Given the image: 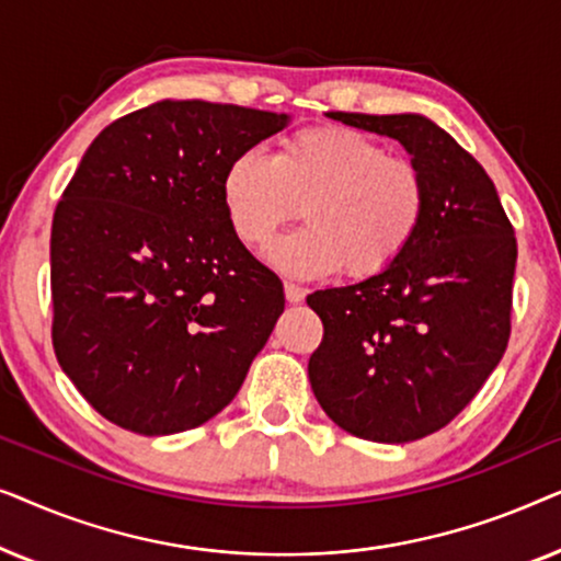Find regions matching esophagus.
I'll return each instance as SVG.
<instances>
[{
    "instance_id": "obj_1",
    "label": "esophagus",
    "mask_w": 561,
    "mask_h": 561,
    "mask_svg": "<svg viewBox=\"0 0 561 561\" xmlns=\"http://www.w3.org/2000/svg\"><path fill=\"white\" fill-rule=\"evenodd\" d=\"M286 298H288V304H301L304 298H306V288H301V286H296V283H286Z\"/></svg>"
}]
</instances>
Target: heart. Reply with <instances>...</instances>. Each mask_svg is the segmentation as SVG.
I'll return each instance as SVG.
<instances>
[{"label":"heart","instance_id":"b5f03b06","mask_svg":"<svg viewBox=\"0 0 561 561\" xmlns=\"http://www.w3.org/2000/svg\"><path fill=\"white\" fill-rule=\"evenodd\" d=\"M221 209L250 248L271 242L304 204L306 225L280 237L267 260L283 273L317 278L340 271L373 278L403 257L426 217V181L409 158L350 127H309L271 156L237 152L219 181Z\"/></svg>","mask_w":561,"mask_h":561}]
</instances>
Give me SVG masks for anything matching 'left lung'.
I'll return each instance as SVG.
<instances>
[{"label": "left lung", "mask_w": 561, "mask_h": 561, "mask_svg": "<svg viewBox=\"0 0 561 561\" xmlns=\"http://www.w3.org/2000/svg\"><path fill=\"white\" fill-rule=\"evenodd\" d=\"M327 117L401 142L424 173L426 217L386 273L306 298L324 324L311 390L352 436L416 442L478 396L508 347L516 237L485 168L432 119Z\"/></svg>", "instance_id": "8db88e82"}]
</instances>
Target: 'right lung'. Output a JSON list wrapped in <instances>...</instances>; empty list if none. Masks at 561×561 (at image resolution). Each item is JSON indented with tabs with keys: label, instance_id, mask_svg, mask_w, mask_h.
<instances>
[{
	"label": "right lung",
	"instance_id": "1",
	"mask_svg": "<svg viewBox=\"0 0 561 561\" xmlns=\"http://www.w3.org/2000/svg\"><path fill=\"white\" fill-rule=\"evenodd\" d=\"M288 114L163 99L96 135L53 214V347L127 432L179 434L229 405L286 298L221 209L237 152Z\"/></svg>",
	"mask_w": 561,
	"mask_h": 561
}]
</instances>
